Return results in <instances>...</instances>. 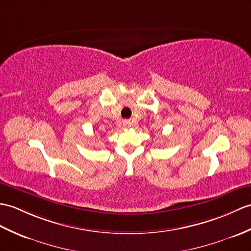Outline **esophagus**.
I'll return each mask as SVG.
<instances>
[{"instance_id": "1", "label": "esophagus", "mask_w": 251, "mask_h": 251, "mask_svg": "<svg viewBox=\"0 0 251 251\" xmlns=\"http://www.w3.org/2000/svg\"><path fill=\"white\" fill-rule=\"evenodd\" d=\"M131 125H132V123H131L130 121H128V120L123 121V126H124V127L128 128V127H131Z\"/></svg>"}]
</instances>
